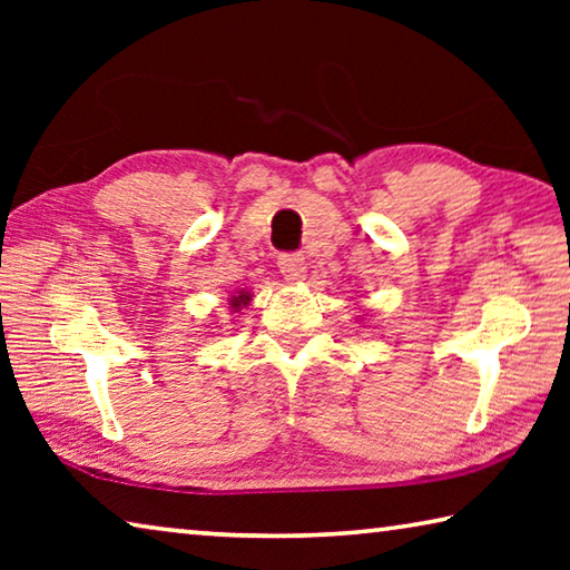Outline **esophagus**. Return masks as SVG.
I'll list each match as a JSON object with an SVG mask.
<instances>
[{
    "mask_svg": "<svg viewBox=\"0 0 570 570\" xmlns=\"http://www.w3.org/2000/svg\"><path fill=\"white\" fill-rule=\"evenodd\" d=\"M278 272H282L284 278H288V282H298V278H304V274H306L304 256L284 254L282 258H278Z\"/></svg>",
    "mask_w": 570,
    "mask_h": 570,
    "instance_id": "esophagus-1",
    "label": "esophagus"
}]
</instances>
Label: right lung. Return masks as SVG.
<instances>
[{"instance_id":"obj_1","label":"right lung","mask_w":570,"mask_h":570,"mask_svg":"<svg viewBox=\"0 0 570 570\" xmlns=\"http://www.w3.org/2000/svg\"><path fill=\"white\" fill-rule=\"evenodd\" d=\"M248 302H250V292H238V294L230 296V308L238 312V308H244Z\"/></svg>"}]
</instances>
